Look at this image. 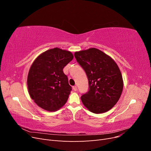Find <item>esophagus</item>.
Masks as SVG:
<instances>
[{"label": "esophagus", "mask_w": 151, "mask_h": 151, "mask_svg": "<svg viewBox=\"0 0 151 151\" xmlns=\"http://www.w3.org/2000/svg\"><path fill=\"white\" fill-rule=\"evenodd\" d=\"M73 90L75 91H76L77 90V86H73Z\"/></svg>", "instance_id": "1"}]
</instances>
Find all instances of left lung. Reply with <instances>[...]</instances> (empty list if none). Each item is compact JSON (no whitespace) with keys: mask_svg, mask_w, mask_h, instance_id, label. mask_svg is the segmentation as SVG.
<instances>
[{"mask_svg":"<svg viewBox=\"0 0 151 151\" xmlns=\"http://www.w3.org/2000/svg\"><path fill=\"white\" fill-rule=\"evenodd\" d=\"M74 56L89 81V91L81 96L83 104L97 114L111 109L119 100L123 88L122 76L116 62L95 48L76 52Z\"/></svg>","mask_w":151,"mask_h":151,"instance_id":"8db88e82","label":"left lung"}]
</instances>
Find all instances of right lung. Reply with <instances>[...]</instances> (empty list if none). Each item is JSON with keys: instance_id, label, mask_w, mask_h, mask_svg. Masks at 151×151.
Segmentation results:
<instances>
[{"instance_id": "1", "label": "right lung", "mask_w": 151, "mask_h": 151, "mask_svg": "<svg viewBox=\"0 0 151 151\" xmlns=\"http://www.w3.org/2000/svg\"><path fill=\"white\" fill-rule=\"evenodd\" d=\"M73 58L70 52L54 48L40 54L32 63L27 85L31 99L38 106L55 111L66 103L72 87L63 68Z\"/></svg>"}]
</instances>
